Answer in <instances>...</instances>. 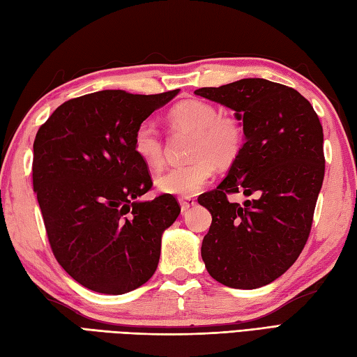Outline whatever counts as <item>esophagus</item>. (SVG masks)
I'll return each instance as SVG.
<instances>
[{
    "label": "esophagus",
    "mask_w": 357,
    "mask_h": 357,
    "mask_svg": "<svg viewBox=\"0 0 357 357\" xmlns=\"http://www.w3.org/2000/svg\"><path fill=\"white\" fill-rule=\"evenodd\" d=\"M179 206H181V211H187L196 206V201L193 198H181Z\"/></svg>",
    "instance_id": "1"
}]
</instances>
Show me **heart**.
Masks as SVG:
<instances>
[{"label": "heart", "mask_w": 357, "mask_h": 357, "mask_svg": "<svg viewBox=\"0 0 357 357\" xmlns=\"http://www.w3.org/2000/svg\"><path fill=\"white\" fill-rule=\"evenodd\" d=\"M169 123L174 130L193 133L188 165L170 167L155 178L161 193L192 198L202 190L216 167H230L236 161L244 146V128L239 121L222 115L215 104L188 100L170 110ZM133 150L150 169H159L164 162L162 141L158 128L150 121H142L133 135Z\"/></svg>", "instance_id": "b5f03b06"}]
</instances>
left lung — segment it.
<instances>
[{"mask_svg": "<svg viewBox=\"0 0 357 357\" xmlns=\"http://www.w3.org/2000/svg\"><path fill=\"white\" fill-rule=\"evenodd\" d=\"M195 93L231 109L245 141L222 183L198 198L211 213L202 261L218 282L253 290L282 276L308 239L325 173L321 121L298 90L262 78ZM239 191L255 198L226 199Z\"/></svg>", "mask_w": 357, "mask_h": 357, "instance_id": "left-lung-1", "label": "left lung"}]
</instances>
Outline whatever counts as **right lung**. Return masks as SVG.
I'll return each mask as SVG.
<instances>
[{"label":"right lung","mask_w":357,"mask_h":357,"mask_svg":"<svg viewBox=\"0 0 357 357\" xmlns=\"http://www.w3.org/2000/svg\"><path fill=\"white\" fill-rule=\"evenodd\" d=\"M178 93H89L59 105L36 133L33 190L52 252L89 290L124 294L156 271L181 208L172 195L139 199L151 178L133 135Z\"/></svg>","instance_id":"right-lung-1"}]
</instances>
